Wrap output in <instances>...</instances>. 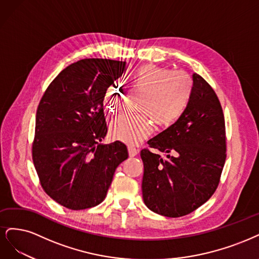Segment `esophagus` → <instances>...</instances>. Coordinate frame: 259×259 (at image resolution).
<instances>
[{"label":"esophagus","instance_id":"34e87169","mask_svg":"<svg viewBox=\"0 0 259 259\" xmlns=\"http://www.w3.org/2000/svg\"><path fill=\"white\" fill-rule=\"evenodd\" d=\"M128 152H129L130 157H135V156L138 155L139 149L136 148V147H133V146H129V147H128Z\"/></svg>","mask_w":259,"mask_h":259}]
</instances>
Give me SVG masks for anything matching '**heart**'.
Wrapping results in <instances>:
<instances>
[{"mask_svg":"<svg viewBox=\"0 0 259 259\" xmlns=\"http://www.w3.org/2000/svg\"><path fill=\"white\" fill-rule=\"evenodd\" d=\"M130 88L142 95L137 116L122 115L110 128L113 139L135 145L152 132V121L159 127L171 126L185 111L193 93V80L184 72H172L155 64L138 68L130 76ZM123 94L118 84L108 87L103 103L110 114L121 108Z\"/></svg>","mask_w":259,"mask_h":259,"instance_id":"1","label":"heart"}]
</instances>
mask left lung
Here are the masks:
<instances>
[{
    "label": "left lung",
    "mask_w": 259,
    "mask_h": 259,
    "mask_svg": "<svg viewBox=\"0 0 259 259\" xmlns=\"http://www.w3.org/2000/svg\"><path fill=\"white\" fill-rule=\"evenodd\" d=\"M187 107L173 124L147 144L163 153L141 151L142 193L149 210L181 218L205 203L220 184L226 160V129L220 100L199 74H193Z\"/></svg>",
    "instance_id": "left-lung-1"
}]
</instances>
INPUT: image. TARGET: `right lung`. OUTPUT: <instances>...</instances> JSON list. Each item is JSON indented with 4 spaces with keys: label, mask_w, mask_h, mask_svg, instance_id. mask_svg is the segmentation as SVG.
<instances>
[{
    "label": "right lung",
    "mask_w": 259,
    "mask_h": 259,
    "mask_svg": "<svg viewBox=\"0 0 259 259\" xmlns=\"http://www.w3.org/2000/svg\"><path fill=\"white\" fill-rule=\"evenodd\" d=\"M126 71V61L82 59L51 82L36 111L32 159L45 193L71 210L101 203L117 166L128 158L119 141L102 145L107 132L106 89Z\"/></svg>",
    "instance_id": "obj_1"
}]
</instances>
